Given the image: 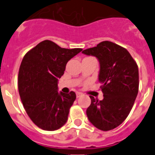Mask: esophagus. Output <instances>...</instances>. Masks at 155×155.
Listing matches in <instances>:
<instances>
[{
    "instance_id": "esophagus-1",
    "label": "esophagus",
    "mask_w": 155,
    "mask_h": 155,
    "mask_svg": "<svg viewBox=\"0 0 155 155\" xmlns=\"http://www.w3.org/2000/svg\"><path fill=\"white\" fill-rule=\"evenodd\" d=\"M82 95H83V94H82L81 92H77V93H76L77 98H79V97L82 96Z\"/></svg>"
}]
</instances>
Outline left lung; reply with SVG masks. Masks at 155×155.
<instances>
[{
    "instance_id": "1",
    "label": "left lung",
    "mask_w": 155,
    "mask_h": 155,
    "mask_svg": "<svg viewBox=\"0 0 155 155\" xmlns=\"http://www.w3.org/2000/svg\"><path fill=\"white\" fill-rule=\"evenodd\" d=\"M98 59V81L104 98L90 96L91 103L86 110L89 121L98 130L108 131L126 120L132 109L139 87L137 63L125 48L109 41L82 51Z\"/></svg>"
}]
</instances>
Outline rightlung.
Returning a JSON list of instances; mask_svg holds the SVG:
<instances>
[{"mask_svg":"<svg viewBox=\"0 0 155 155\" xmlns=\"http://www.w3.org/2000/svg\"><path fill=\"white\" fill-rule=\"evenodd\" d=\"M82 49H64L44 40L25 55L18 72V91L31 121L44 130L53 131L67 123L76 94L58 91V79L66 64Z\"/></svg>","mask_w":155,"mask_h":155,"instance_id":"add662e5","label":"right lung"}]
</instances>
